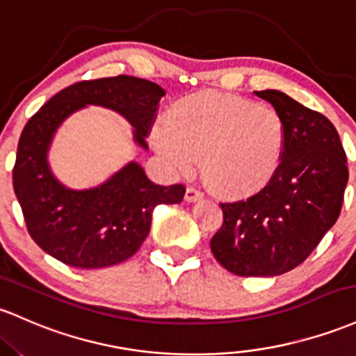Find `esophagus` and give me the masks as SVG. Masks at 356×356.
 Here are the masks:
<instances>
[{
    "label": "esophagus",
    "instance_id": "1",
    "mask_svg": "<svg viewBox=\"0 0 356 356\" xmlns=\"http://www.w3.org/2000/svg\"><path fill=\"white\" fill-rule=\"evenodd\" d=\"M184 197H186L187 202H197V201H201V199L204 197V196H202L201 191L194 189V187H187Z\"/></svg>",
    "mask_w": 356,
    "mask_h": 356
}]
</instances>
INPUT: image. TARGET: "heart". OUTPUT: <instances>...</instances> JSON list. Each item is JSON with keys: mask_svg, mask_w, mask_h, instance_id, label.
Segmentation results:
<instances>
[{"mask_svg": "<svg viewBox=\"0 0 356 356\" xmlns=\"http://www.w3.org/2000/svg\"><path fill=\"white\" fill-rule=\"evenodd\" d=\"M286 140V121L275 108L216 91L177 101L167 128L152 136L174 170L187 174L199 157L204 184L228 199L253 196L268 186L282 163Z\"/></svg>", "mask_w": 356, "mask_h": 356, "instance_id": "obj_1", "label": "heart"}]
</instances>
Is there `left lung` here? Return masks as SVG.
<instances>
[{
  "label": "left lung",
  "mask_w": 356,
  "mask_h": 356,
  "mask_svg": "<svg viewBox=\"0 0 356 356\" xmlns=\"http://www.w3.org/2000/svg\"><path fill=\"white\" fill-rule=\"evenodd\" d=\"M286 121V150L275 177L247 201L221 204L211 252L241 277H275L302 264L333 228L348 182L337 128L321 113L275 89L257 91Z\"/></svg>",
  "instance_id": "obj_1"
}]
</instances>
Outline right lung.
I'll return each mask as SVG.
<instances>
[{
	"mask_svg": "<svg viewBox=\"0 0 356 356\" xmlns=\"http://www.w3.org/2000/svg\"><path fill=\"white\" fill-rule=\"evenodd\" d=\"M162 96L165 91L152 81L104 77L69 86L30 118L18 142L13 189L30 236L45 253L70 267H111L138 252L155 206L182 201L184 186L154 184L135 160L88 189L62 184L49 162L58 128L88 106L123 116L134 128V142L148 150L145 136Z\"/></svg>",
	"mask_w": 356,
	"mask_h": 356,
	"instance_id": "obj_1",
	"label": "right lung"
}]
</instances>
